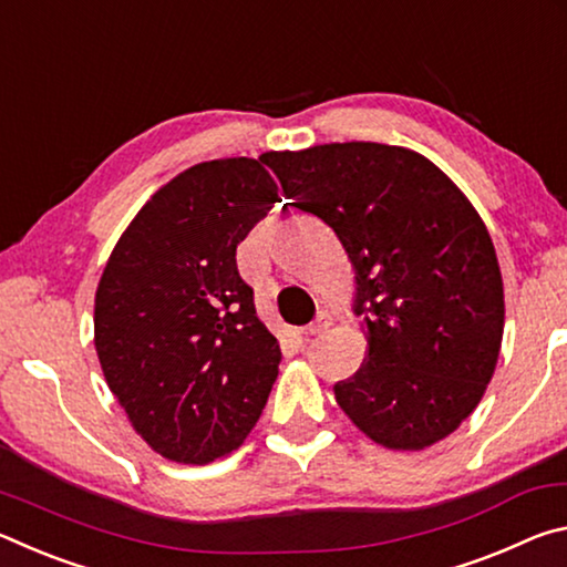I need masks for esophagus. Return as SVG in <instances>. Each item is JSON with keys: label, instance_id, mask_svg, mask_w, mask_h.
<instances>
[{"label": "esophagus", "instance_id": "34e87169", "mask_svg": "<svg viewBox=\"0 0 567 567\" xmlns=\"http://www.w3.org/2000/svg\"><path fill=\"white\" fill-rule=\"evenodd\" d=\"M332 324V318H330V312H318V318H315L312 322H310V328H307V334H320V332H324Z\"/></svg>", "mask_w": 567, "mask_h": 567}]
</instances>
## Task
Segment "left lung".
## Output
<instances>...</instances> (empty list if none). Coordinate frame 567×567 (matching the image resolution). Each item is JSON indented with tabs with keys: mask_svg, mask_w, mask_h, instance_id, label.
<instances>
[{
	"mask_svg": "<svg viewBox=\"0 0 567 567\" xmlns=\"http://www.w3.org/2000/svg\"><path fill=\"white\" fill-rule=\"evenodd\" d=\"M267 165L352 262L370 352L334 385L338 405L382 447L447 437L483 400L505 324L501 265L475 207L405 147L332 142L270 152Z\"/></svg>",
	"mask_w": 567,
	"mask_h": 567,
	"instance_id": "1",
	"label": "left lung"
}]
</instances>
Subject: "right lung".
Segmentation results:
<instances>
[{
	"label": "right lung",
	"instance_id": "obj_1",
	"mask_svg": "<svg viewBox=\"0 0 567 567\" xmlns=\"http://www.w3.org/2000/svg\"><path fill=\"white\" fill-rule=\"evenodd\" d=\"M265 165L229 157L179 172L124 229L94 297L104 380L142 440L175 463L243 445L277 380L280 344L235 260L277 203Z\"/></svg>",
	"mask_w": 567,
	"mask_h": 567
}]
</instances>
